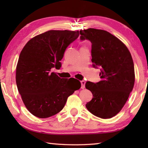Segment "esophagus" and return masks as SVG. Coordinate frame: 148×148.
Here are the masks:
<instances>
[{"label":"esophagus","instance_id":"1","mask_svg":"<svg viewBox=\"0 0 148 148\" xmlns=\"http://www.w3.org/2000/svg\"><path fill=\"white\" fill-rule=\"evenodd\" d=\"M85 83L86 82L84 81H81V88L82 89H84V88H85Z\"/></svg>","mask_w":148,"mask_h":148}]
</instances>
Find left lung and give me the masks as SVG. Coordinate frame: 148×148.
Returning a JSON list of instances; mask_svg holds the SVG:
<instances>
[{
	"instance_id": "obj_1",
	"label": "left lung",
	"mask_w": 148,
	"mask_h": 148,
	"mask_svg": "<svg viewBox=\"0 0 148 148\" xmlns=\"http://www.w3.org/2000/svg\"><path fill=\"white\" fill-rule=\"evenodd\" d=\"M80 39L92 42L93 67H100L101 81H87L85 87L93 94L87 109L97 117L111 118L121 111L132 91L135 82L134 65L127 47L106 30H80Z\"/></svg>"
}]
</instances>
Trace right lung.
Returning a JSON list of instances; mask_svg holds the SVG:
<instances>
[{
	"instance_id": "obj_1",
	"label": "right lung",
	"mask_w": 148,
	"mask_h": 148,
	"mask_svg": "<svg viewBox=\"0 0 148 148\" xmlns=\"http://www.w3.org/2000/svg\"><path fill=\"white\" fill-rule=\"evenodd\" d=\"M79 36V31L49 30L31 39L21 50L16 82L25 106L36 117L57 114L81 88L79 81L73 83L76 79H64L51 72L61 67L66 48Z\"/></svg>"
}]
</instances>
